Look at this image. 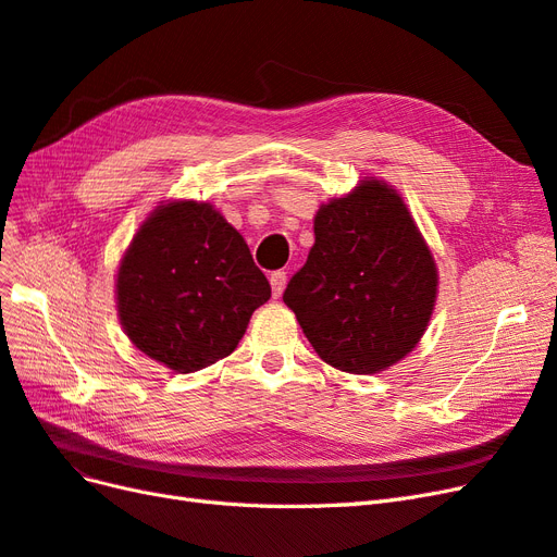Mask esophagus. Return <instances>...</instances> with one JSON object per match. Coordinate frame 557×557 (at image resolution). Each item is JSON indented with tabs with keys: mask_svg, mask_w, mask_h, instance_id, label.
Returning <instances> with one entry per match:
<instances>
[{
	"mask_svg": "<svg viewBox=\"0 0 557 557\" xmlns=\"http://www.w3.org/2000/svg\"><path fill=\"white\" fill-rule=\"evenodd\" d=\"M269 283H272V295L281 297L283 290H285V283H288V274H285V272H274L272 276H269Z\"/></svg>",
	"mask_w": 557,
	"mask_h": 557,
	"instance_id": "obj_1",
	"label": "esophagus"
}]
</instances>
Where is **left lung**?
<instances>
[{
	"instance_id": "left-lung-1",
	"label": "left lung",
	"mask_w": 557,
	"mask_h": 557,
	"mask_svg": "<svg viewBox=\"0 0 557 557\" xmlns=\"http://www.w3.org/2000/svg\"><path fill=\"white\" fill-rule=\"evenodd\" d=\"M315 242L283 301L301 332L339 372L379 374L423 339L440 293V269L401 195L364 176L320 205Z\"/></svg>"
}]
</instances>
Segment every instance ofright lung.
Returning a JSON list of instances; mask_svg holds the SVG:
<instances>
[{
  "label": "right lung",
  "mask_w": 557,
  "mask_h": 557,
  "mask_svg": "<svg viewBox=\"0 0 557 557\" xmlns=\"http://www.w3.org/2000/svg\"><path fill=\"white\" fill-rule=\"evenodd\" d=\"M269 297L272 288L248 244L209 201H162L115 272L127 339L176 374L227 358Z\"/></svg>",
  "instance_id": "1"
}]
</instances>
